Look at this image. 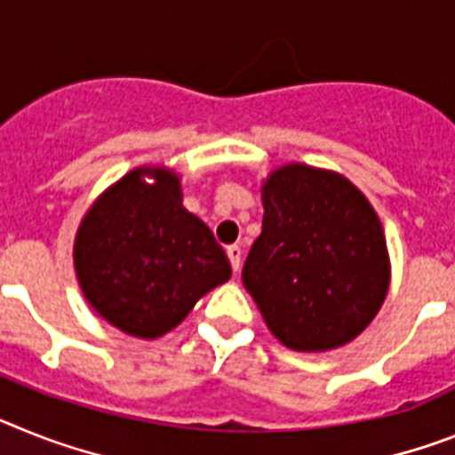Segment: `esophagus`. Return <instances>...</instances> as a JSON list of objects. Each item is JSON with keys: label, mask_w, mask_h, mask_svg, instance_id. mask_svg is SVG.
<instances>
[{"label": "esophagus", "mask_w": 455, "mask_h": 455, "mask_svg": "<svg viewBox=\"0 0 455 455\" xmlns=\"http://www.w3.org/2000/svg\"><path fill=\"white\" fill-rule=\"evenodd\" d=\"M227 257H228V261H231V268H234V273H238L240 270V247L238 245L228 247Z\"/></svg>", "instance_id": "esophagus-1"}]
</instances>
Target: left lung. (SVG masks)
<instances>
[{"instance_id":"8db88e82","label":"left lung","mask_w":455,"mask_h":455,"mask_svg":"<svg viewBox=\"0 0 455 455\" xmlns=\"http://www.w3.org/2000/svg\"><path fill=\"white\" fill-rule=\"evenodd\" d=\"M263 228L243 284L293 351H328L368 328L391 284L387 235L345 175L284 164L261 185Z\"/></svg>"}]
</instances>
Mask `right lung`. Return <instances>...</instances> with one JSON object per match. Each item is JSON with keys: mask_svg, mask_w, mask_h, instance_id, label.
I'll return each mask as SVG.
<instances>
[{"mask_svg": "<svg viewBox=\"0 0 455 455\" xmlns=\"http://www.w3.org/2000/svg\"><path fill=\"white\" fill-rule=\"evenodd\" d=\"M74 268L92 310L143 339L173 331L231 277L227 254L182 205L180 175L166 166H139L97 196L80 220Z\"/></svg>", "mask_w": 455, "mask_h": 455, "instance_id": "obj_1", "label": "right lung"}]
</instances>
